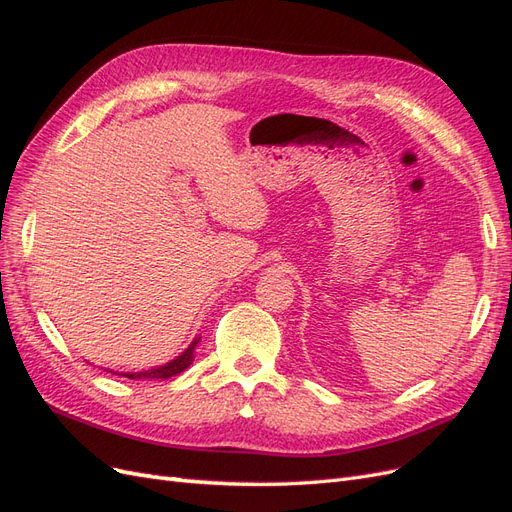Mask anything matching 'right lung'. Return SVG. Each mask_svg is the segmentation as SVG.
<instances>
[{
  "instance_id": "right-lung-1",
  "label": "right lung",
  "mask_w": 512,
  "mask_h": 512,
  "mask_svg": "<svg viewBox=\"0 0 512 512\" xmlns=\"http://www.w3.org/2000/svg\"><path fill=\"white\" fill-rule=\"evenodd\" d=\"M198 344V339H194L192 342V346L185 350L179 359H175L173 363H168V365H164V367H158V369H151V371H138V374H121V376H126V378H130V380H166V378H173V376H177V374H181V371L185 369V367H190V363H192V352H194V346Z\"/></svg>"
}]
</instances>
